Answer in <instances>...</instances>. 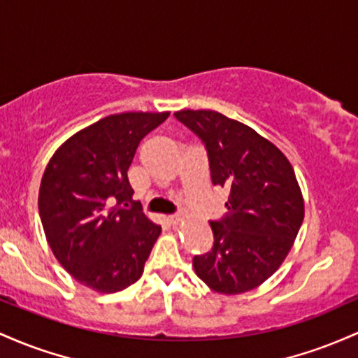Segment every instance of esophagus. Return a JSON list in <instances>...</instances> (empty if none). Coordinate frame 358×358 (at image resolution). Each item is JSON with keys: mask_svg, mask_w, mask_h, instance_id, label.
I'll use <instances>...</instances> for the list:
<instances>
[{"mask_svg": "<svg viewBox=\"0 0 358 358\" xmlns=\"http://www.w3.org/2000/svg\"><path fill=\"white\" fill-rule=\"evenodd\" d=\"M167 220H169V223L172 224V227H179V224L182 223V218H180V216H178V215H171Z\"/></svg>", "mask_w": 358, "mask_h": 358, "instance_id": "obj_1", "label": "esophagus"}]
</instances>
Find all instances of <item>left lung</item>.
Returning a JSON list of instances; mask_svg holds the SVG:
<instances>
[{
  "label": "left lung",
  "mask_w": 358,
  "mask_h": 358,
  "mask_svg": "<svg viewBox=\"0 0 358 358\" xmlns=\"http://www.w3.org/2000/svg\"><path fill=\"white\" fill-rule=\"evenodd\" d=\"M174 116L203 140L213 184L228 191V215L210 223L211 252L192 259L196 274L220 294L252 291L280 267L304 220L294 169L254 128L218 111Z\"/></svg>",
  "instance_id": "1"
}]
</instances>
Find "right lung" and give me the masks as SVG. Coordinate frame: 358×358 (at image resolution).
<instances>
[{"label": "right lung", "instance_id": "obj_1", "mask_svg": "<svg viewBox=\"0 0 358 358\" xmlns=\"http://www.w3.org/2000/svg\"><path fill=\"white\" fill-rule=\"evenodd\" d=\"M169 111H127L83 128L47 164L38 191L43 231L55 259L83 286L122 291L143 274L160 227L136 208L128 167L140 140Z\"/></svg>", "mask_w": 358, "mask_h": 358}]
</instances>
